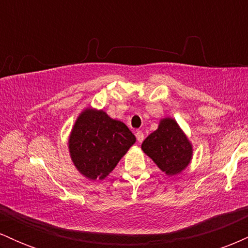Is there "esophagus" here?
<instances>
[{"instance_id":"esophagus-1","label":"esophagus","mask_w":248,"mask_h":248,"mask_svg":"<svg viewBox=\"0 0 248 248\" xmlns=\"http://www.w3.org/2000/svg\"><path fill=\"white\" fill-rule=\"evenodd\" d=\"M143 139H144V134L142 133L141 130H138V132H136V140L139 142H142L143 141Z\"/></svg>"}]
</instances>
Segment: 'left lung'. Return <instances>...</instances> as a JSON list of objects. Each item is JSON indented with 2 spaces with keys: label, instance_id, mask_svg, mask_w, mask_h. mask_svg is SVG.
Here are the masks:
<instances>
[{
  "label": "left lung",
  "instance_id": "1",
  "mask_svg": "<svg viewBox=\"0 0 248 248\" xmlns=\"http://www.w3.org/2000/svg\"><path fill=\"white\" fill-rule=\"evenodd\" d=\"M142 150L167 175H176L190 163L192 148L172 119H164L142 143Z\"/></svg>",
  "mask_w": 248,
  "mask_h": 248
}]
</instances>
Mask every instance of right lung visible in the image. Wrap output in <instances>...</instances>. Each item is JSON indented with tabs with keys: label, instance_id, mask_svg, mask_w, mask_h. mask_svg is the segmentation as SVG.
Masks as SVG:
<instances>
[{
	"label": "right lung",
	"instance_id": "obj_1",
	"mask_svg": "<svg viewBox=\"0 0 248 248\" xmlns=\"http://www.w3.org/2000/svg\"><path fill=\"white\" fill-rule=\"evenodd\" d=\"M135 142L124 122L110 119L102 110L86 109L79 116L70 136L73 163L91 179H104Z\"/></svg>",
	"mask_w": 248,
	"mask_h": 248
}]
</instances>
